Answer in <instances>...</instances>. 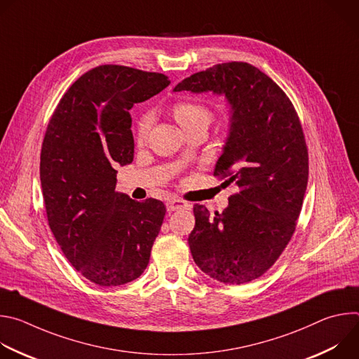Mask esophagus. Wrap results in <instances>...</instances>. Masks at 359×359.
<instances>
[{
    "instance_id": "1",
    "label": "esophagus",
    "mask_w": 359,
    "mask_h": 359,
    "mask_svg": "<svg viewBox=\"0 0 359 359\" xmlns=\"http://www.w3.org/2000/svg\"><path fill=\"white\" fill-rule=\"evenodd\" d=\"M187 204L179 198H169L166 201V209L168 212H176V210H180V209H186Z\"/></svg>"
}]
</instances>
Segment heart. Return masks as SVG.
I'll use <instances>...</instances> for the list:
<instances>
[{
	"instance_id": "obj_1",
	"label": "heart",
	"mask_w": 359,
	"mask_h": 359,
	"mask_svg": "<svg viewBox=\"0 0 359 359\" xmlns=\"http://www.w3.org/2000/svg\"><path fill=\"white\" fill-rule=\"evenodd\" d=\"M173 115L177 123L182 128H186L191 123L200 122V121H210V112L206 107H203L196 102H179L173 107ZM151 118L150 115H143L137 123V132L136 136L139 140H143L149 132Z\"/></svg>"
}]
</instances>
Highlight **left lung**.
<instances>
[{"instance_id":"obj_1","label":"left lung","mask_w":359,"mask_h":359,"mask_svg":"<svg viewBox=\"0 0 359 359\" xmlns=\"http://www.w3.org/2000/svg\"><path fill=\"white\" fill-rule=\"evenodd\" d=\"M213 92L227 99L230 129L215 176L240 189L223 213L196 204L187 241L194 263L224 284L262 277L288 244L309 182V151L291 100L245 62L217 64L179 82L173 92Z\"/></svg>"}]
</instances>
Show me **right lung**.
Returning a JSON list of instances; mask_svg holds the SVG:
<instances>
[{
    "label": "right lung",
    "mask_w": 359,
    "mask_h": 359,
    "mask_svg": "<svg viewBox=\"0 0 359 359\" xmlns=\"http://www.w3.org/2000/svg\"><path fill=\"white\" fill-rule=\"evenodd\" d=\"M169 83L163 74L100 65L72 83L48 123L39 165L48 224L68 262L97 285L136 280L161 231L165 204L116 191L115 168L133 161L129 111Z\"/></svg>",
    "instance_id": "add662e5"
}]
</instances>
